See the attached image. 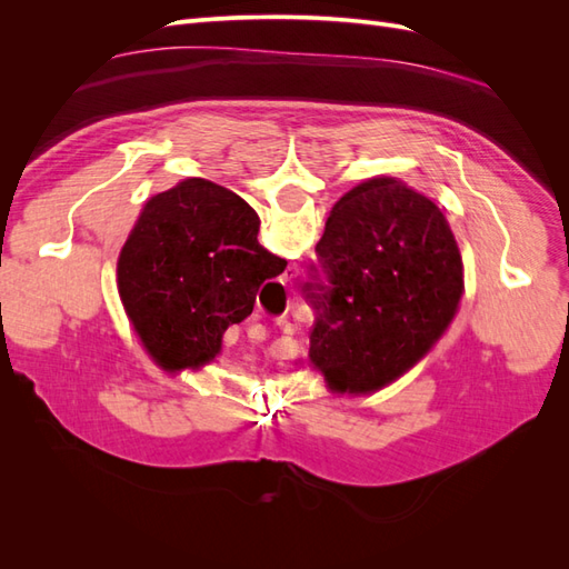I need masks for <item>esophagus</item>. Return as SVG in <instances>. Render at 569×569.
<instances>
[{"instance_id":"1","label":"esophagus","mask_w":569,"mask_h":569,"mask_svg":"<svg viewBox=\"0 0 569 569\" xmlns=\"http://www.w3.org/2000/svg\"><path fill=\"white\" fill-rule=\"evenodd\" d=\"M297 274H299V268H297V266H289V268L284 270V274H282V280H280L278 284H272V289H274V297H280L282 291H287V289H289V284L297 280Z\"/></svg>"}]
</instances>
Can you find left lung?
I'll use <instances>...</instances> for the list:
<instances>
[{
	"mask_svg": "<svg viewBox=\"0 0 569 569\" xmlns=\"http://www.w3.org/2000/svg\"><path fill=\"white\" fill-rule=\"evenodd\" d=\"M311 366L337 393L391 385L435 347L462 297V258L435 201L396 178L343 194L316 244Z\"/></svg>",
	"mask_w": 569,
	"mask_h": 569,
	"instance_id": "1",
	"label": "left lung"
}]
</instances>
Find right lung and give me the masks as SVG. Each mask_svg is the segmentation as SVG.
<instances>
[{
	"label": "right lung",
	"mask_w": 569,
	"mask_h": 569,
	"mask_svg": "<svg viewBox=\"0 0 569 569\" xmlns=\"http://www.w3.org/2000/svg\"><path fill=\"white\" fill-rule=\"evenodd\" d=\"M258 226L242 197L203 178L147 201L118 256V291L159 368L211 363L228 327L251 316L268 258H280L258 244Z\"/></svg>",
	"instance_id": "1"
}]
</instances>
